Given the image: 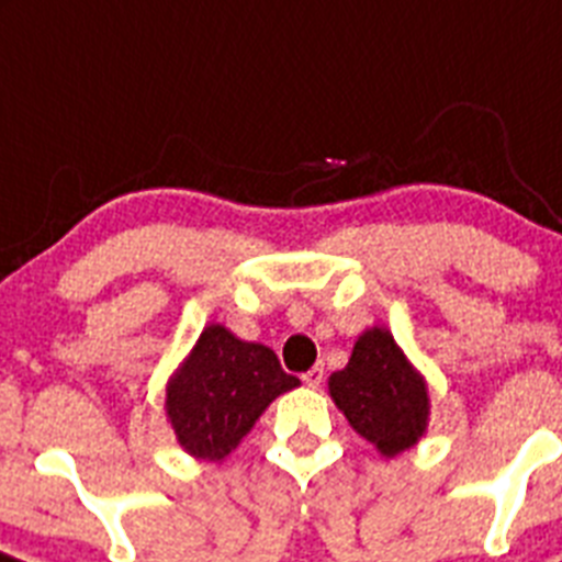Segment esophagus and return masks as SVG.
Masks as SVG:
<instances>
[{
    "label": "esophagus",
    "instance_id": "esophagus-1",
    "mask_svg": "<svg viewBox=\"0 0 562 562\" xmlns=\"http://www.w3.org/2000/svg\"><path fill=\"white\" fill-rule=\"evenodd\" d=\"M301 381H304L310 390H318L321 383H324V367H318V363H315L313 369H306L304 375H301Z\"/></svg>",
    "mask_w": 562,
    "mask_h": 562
}]
</instances>
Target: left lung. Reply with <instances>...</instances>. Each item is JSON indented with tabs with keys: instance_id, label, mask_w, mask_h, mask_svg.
Wrapping results in <instances>:
<instances>
[{
	"instance_id": "1",
	"label": "left lung",
	"mask_w": 562,
	"mask_h": 562,
	"mask_svg": "<svg viewBox=\"0 0 562 562\" xmlns=\"http://www.w3.org/2000/svg\"><path fill=\"white\" fill-rule=\"evenodd\" d=\"M327 386L349 426L383 458L406 452L426 435L429 386L386 327L363 329L349 363Z\"/></svg>"
}]
</instances>
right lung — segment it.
I'll return each mask as SVG.
<instances>
[{"label":"right lung","mask_w":562,"mask_h":562,"mask_svg":"<svg viewBox=\"0 0 562 562\" xmlns=\"http://www.w3.org/2000/svg\"><path fill=\"white\" fill-rule=\"evenodd\" d=\"M295 386L301 381L286 375L270 347L207 324L167 381V424L187 454L222 463L263 409Z\"/></svg>","instance_id":"obj_1"}]
</instances>
